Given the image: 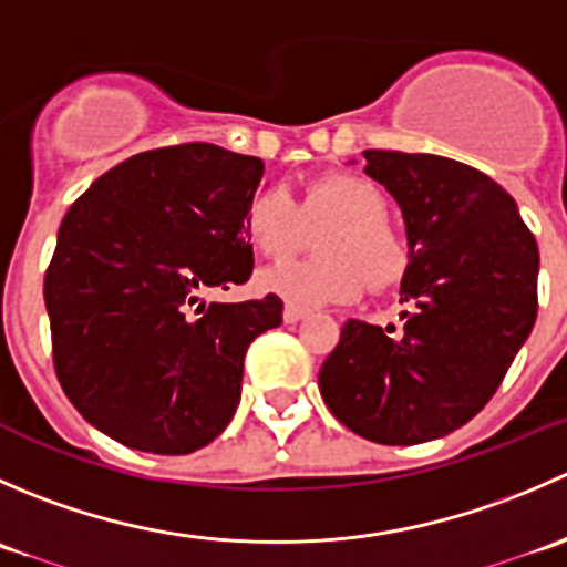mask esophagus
<instances>
[{
	"label": "esophagus",
	"instance_id": "esophagus-1",
	"mask_svg": "<svg viewBox=\"0 0 567 567\" xmlns=\"http://www.w3.org/2000/svg\"><path fill=\"white\" fill-rule=\"evenodd\" d=\"M282 318H285V323H299L301 318H307V310H305V307L293 305V301H285Z\"/></svg>",
	"mask_w": 567,
	"mask_h": 567
}]
</instances>
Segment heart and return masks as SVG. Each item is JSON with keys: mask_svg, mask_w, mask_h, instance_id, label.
Returning <instances> with one entry per match:
<instances>
[{"mask_svg": "<svg viewBox=\"0 0 567 567\" xmlns=\"http://www.w3.org/2000/svg\"><path fill=\"white\" fill-rule=\"evenodd\" d=\"M390 194L351 173L312 177L296 203L285 188L266 186L249 197L244 227L262 255H293L318 233L316 257L285 260L260 274V288L296 305H346L362 290H386L405 277L411 249L390 221Z\"/></svg>", "mask_w": 567, "mask_h": 567, "instance_id": "obj_1", "label": "heart"}]
</instances>
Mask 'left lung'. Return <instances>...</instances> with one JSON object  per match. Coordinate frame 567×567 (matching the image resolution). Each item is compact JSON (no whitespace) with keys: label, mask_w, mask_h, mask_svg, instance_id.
Listing matches in <instances>:
<instances>
[{"label":"left lung","mask_w":567,"mask_h":567,"mask_svg":"<svg viewBox=\"0 0 567 567\" xmlns=\"http://www.w3.org/2000/svg\"><path fill=\"white\" fill-rule=\"evenodd\" d=\"M398 199L411 266L403 326L351 318L318 375L331 414L375 444H422L494 398L537 318V241L516 199L468 164L364 151Z\"/></svg>","instance_id":"1"}]
</instances>
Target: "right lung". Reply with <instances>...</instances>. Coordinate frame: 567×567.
<instances>
[{"mask_svg": "<svg viewBox=\"0 0 567 567\" xmlns=\"http://www.w3.org/2000/svg\"><path fill=\"white\" fill-rule=\"evenodd\" d=\"M260 177V158L208 142L156 147L101 175L62 219L43 282L54 370L114 442L186 455L236 414L249 342L282 323V301L199 296L249 279L244 210Z\"/></svg>", "mask_w": 567, "mask_h": 567, "instance_id": "right-lung-1", "label": "right lung"}]
</instances>
